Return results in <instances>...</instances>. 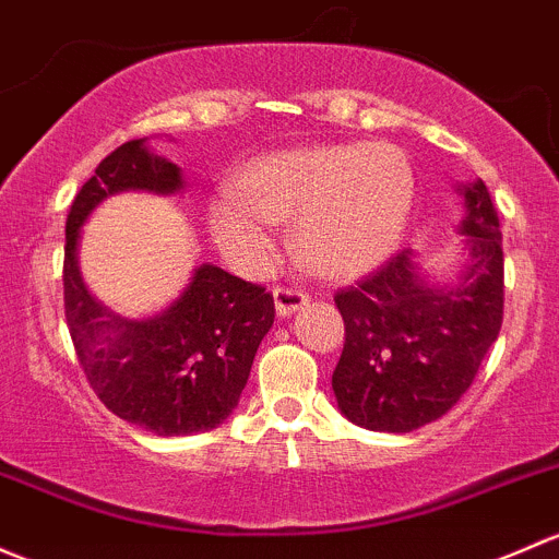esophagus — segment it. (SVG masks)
<instances>
[{"label": "esophagus", "instance_id": "esophagus-1", "mask_svg": "<svg viewBox=\"0 0 559 559\" xmlns=\"http://www.w3.org/2000/svg\"><path fill=\"white\" fill-rule=\"evenodd\" d=\"M273 299H275V313H278L281 319H286V316L297 313V310H302L305 305L310 302L305 292L292 289V286H275Z\"/></svg>", "mask_w": 559, "mask_h": 559}]
</instances>
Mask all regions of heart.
I'll return each mask as SVG.
<instances>
[{
	"mask_svg": "<svg viewBox=\"0 0 559 559\" xmlns=\"http://www.w3.org/2000/svg\"><path fill=\"white\" fill-rule=\"evenodd\" d=\"M415 203V174L391 144H326L254 160L235 195L214 198L216 246L240 267L275 254L270 225H290L305 267L321 278H356L402 243Z\"/></svg>",
	"mask_w": 559,
	"mask_h": 559,
	"instance_id": "obj_1",
	"label": "heart"
}]
</instances>
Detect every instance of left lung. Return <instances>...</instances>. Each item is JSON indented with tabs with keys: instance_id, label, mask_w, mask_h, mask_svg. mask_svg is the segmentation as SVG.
<instances>
[{
	"instance_id": "left-lung-1",
	"label": "left lung",
	"mask_w": 559,
	"mask_h": 559,
	"mask_svg": "<svg viewBox=\"0 0 559 559\" xmlns=\"http://www.w3.org/2000/svg\"><path fill=\"white\" fill-rule=\"evenodd\" d=\"M468 260L452 284L404 249L340 289L345 345L332 374L340 413L369 431L407 433L442 418L474 383L503 321V249L485 181L457 187Z\"/></svg>"
}]
</instances>
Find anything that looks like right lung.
Returning a JSON list of instances; mask_svg holds the SVG:
<instances>
[{"label": "right lung", "mask_w": 559, "mask_h": 559, "mask_svg": "<svg viewBox=\"0 0 559 559\" xmlns=\"http://www.w3.org/2000/svg\"><path fill=\"white\" fill-rule=\"evenodd\" d=\"M128 190L176 195L185 176L146 139L126 141L82 185L67 219L63 305L74 350L96 396L117 418L157 437L211 431L230 418L262 337L273 295L216 264H201L179 297L150 319H122L87 292L80 235L109 195Z\"/></svg>", "instance_id": "right-lung-1"}]
</instances>
